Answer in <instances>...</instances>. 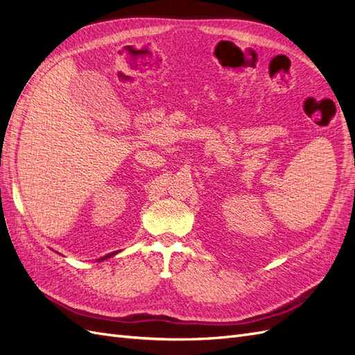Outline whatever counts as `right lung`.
<instances>
[{"instance_id": "obj_1", "label": "right lung", "mask_w": 355, "mask_h": 355, "mask_svg": "<svg viewBox=\"0 0 355 355\" xmlns=\"http://www.w3.org/2000/svg\"><path fill=\"white\" fill-rule=\"evenodd\" d=\"M120 252V250H118ZM118 252H112V253H110V254H106V256H103V257H101V259H98V262H102V261H105V259H110V257H112L114 254H116Z\"/></svg>"}]
</instances>
